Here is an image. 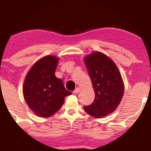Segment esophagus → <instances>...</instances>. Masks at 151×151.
Masks as SVG:
<instances>
[{
	"instance_id": "obj_1",
	"label": "esophagus",
	"mask_w": 151,
	"mask_h": 151,
	"mask_svg": "<svg viewBox=\"0 0 151 151\" xmlns=\"http://www.w3.org/2000/svg\"><path fill=\"white\" fill-rule=\"evenodd\" d=\"M80 91H81V89H80V88H76L75 90H74V91H73V93H78L79 92H80Z\"/></svg>"
}]
</instances>
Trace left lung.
<instances>
[{"label":"left lung","mask_w":151,"mask_h":151,"mask_svg":"<svg viewBox=\"0 0 151 151\" xmlns=\"http://www.w3.org/2000/svg\"><path fill=\"white\" fill-rule=\"evenodd\" d=\"M84 62L95 92L93 102L84 106V109L94 118H103L113 112L121 103L124 93L122 77L112 59L101 52L85 56Z\"/></svg>","instance_id":"obj_1"}]
</instances>
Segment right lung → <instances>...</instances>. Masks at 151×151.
<instances>
[{
	"label": "right lung",
	"instance_id": "1",
	"mask_svg": "<svg viewBox=\"0 0 151 151\" xmlns=\"http://www.w3.org/2000/svg\"><path fill=\"white\" fill-rule=\"evenodd\" d=\"M58 58L47 55L39 59L29 70L22 91L25 102L37 116L49 118L59 110L65 97L71 95L63 81L55 75Z\"/></svg>",
	"mask_w": 151,
	"mask_h": 151
}]
</instances>
